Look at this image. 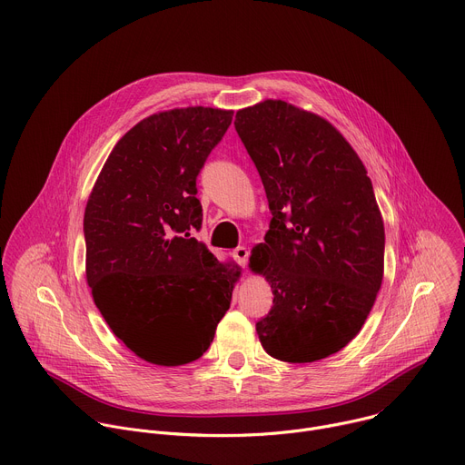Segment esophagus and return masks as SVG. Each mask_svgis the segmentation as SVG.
<instances>
[{
  "mask_svg": "<svg viewBox=\"0 0 465 465\" xmlns=\"http://www.w3.org/2000/svg\"><path fill=\"white\" fill-rule=\"evenodd\" d=\"M232 256H234V260H236L242 267H245V265H247V260H249V249H247L245 245H240V247H236V249L232 251Z\"/></svg>",
  "mask_w": 465,
  "mask_h": 465,
  "instance_id": "34e87169",
  "label": "esophagus"
}]
</instances>
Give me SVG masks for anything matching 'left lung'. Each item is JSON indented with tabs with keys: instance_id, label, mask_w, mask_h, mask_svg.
<instances>
[{
	"instance_id": "1",
	"label": "left lung",
	"mask_w": 465,
	"mask_h": 465,
	"mask_svg": "<svg viewBox=\"0 0 465 465\" xmlns=\"http://www.w3.org/2000/svg\"><path fill=\"white\" fill-rule=\"evenodd\" d=\"M234 128L272 214L249 258L274 295L258 339L286 362L324 359L359 333L383 282L385 227L372 181L333 124L290 103L238 110Z\"/></svg>"
}]
</instances>
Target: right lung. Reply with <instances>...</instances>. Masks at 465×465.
I'll return each instance as SVG.
<instances>
[{
    "mask_svg": "<svg viewBox=\"0 0 465 465\" xmlns=\"http://www.w3.org/2000/svg\"><path fill=\"white\" fill-rule=\"evenodd\" d=\"M231 121L232 110L203 106L143 119L112 150L85 205L93 301L126 348L152 364L200 359L242 274L193 236L203 216L196 177Z\"/></svg>",
    "mask_w": 465,
    "mask_h": 465,
    "instance_id": "1",
    "label": "right lung"
}]
</instances>
